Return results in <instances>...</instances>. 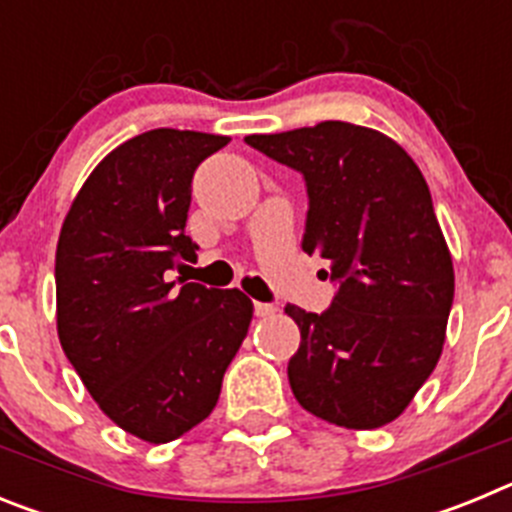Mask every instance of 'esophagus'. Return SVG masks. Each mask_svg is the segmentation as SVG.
Wrapping results in <instances>:
<instances>
[{"label": "esophagus", "mask_w": 512, "mask_h": 512, "mask_svg": "<svg viewBox=\"0 0 512 512\" xmlns=\"http://www.w3.org/2000/svg\"><path fill=\"white\" fill-rule=\"evenodd\" d=\"M253 312H256L259 318H269V315L277 312V307L271 305V302H253Z\"/></svg>", "instance_id": "obj_1"}]
</instances>
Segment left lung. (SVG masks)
Masks as SVG:
<instances>
[{
  "mask_svg": "<svg viewBox=\"0 0 512 512\" xmlns=\"http://www.w3.org/2000/svg\"><path fill=\"white\" fill-rule=\"evenodd\" d=\"M246 143L305 176L302 251L338 284L320 315L284 307L302 336L287 366L297 402L354 431L392 423L436 369L454 302L423 174L392 138L341 120Z\"/></svg>",
  "mask_w": 512,
  "mask_h": 512,
  "instance_id": "8db88e82",
  "label": "left lung"
}]
</instances>
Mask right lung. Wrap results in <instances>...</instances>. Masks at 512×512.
Returning a JSON list of instances; mask_svg holds the SVG:
<instances>
[{
  "instance_id": "obj_1",
  "label": "right lung",
  "mask_w": 512,
  "mask_h": 512,
  "mask_svg": "<svg viewBox=\"0 0 512 512\" xmlns=\"http://www.w3.org/2000/svg\"><path fill=\"white\" fill-rule=\"evenodd\" d=\"M228 135L158 128L107 153L79 189L56 248V323L102 413L140 441L169 443L217 405L253 318L241 289L176 287L197 166Z\"/></svg>"
}]
</instances>
